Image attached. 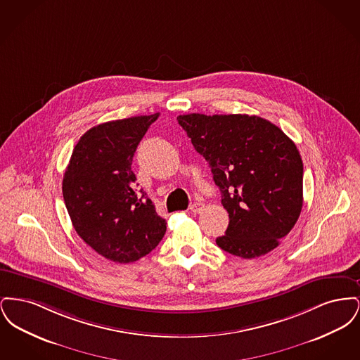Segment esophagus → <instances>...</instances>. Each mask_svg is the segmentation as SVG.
<instances>
[{"label": "esophagus", "mask_w": 360, "mask_h": 360, "mask_svg": "<svg viewBox=\"0 0 360 360\" xmlns=\"http://www.w3.org/2000/svg\"><path fill=\"white\" fill-rule=\"evenodd\" d=\"M202 209H204V204H201V202H194L193 205L190 206V210L193 213H200Z\"/></svg>", "instance_id": "obj_1"}]
</instances>
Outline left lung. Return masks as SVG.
I'll return each mask as SVG.
<instances>
[{"instance_id": "1", "label": "left lung", "mask_w": 360, "mask_h": 360, "mask_svg": "<svg viewBox=\"0 0 360 360\" xmlns=\"http://www.w3.org/2000/svg\"><path fill=\"white\" fill-rule=\"evenodd\" d=\"M176 120L209 163L229 214L217 245L243 259L273 251L304 202V165L292 140L257 116L190 113Z\"/></svg>"}]
</instances>
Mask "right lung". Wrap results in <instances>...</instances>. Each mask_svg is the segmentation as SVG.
I'll return each mask as SVG.
<instances>
[{"instance_id": "1", "label": "right lung", "mask_w": 360, "mask_h": 360, "mask_svg": "<svg viewBox=\"0 0 360 360\" xmlns=\"http://www.w3.org/2000/svg\"><path fill=\"white\" fill-rule=\"evenodd\" d=\"M159 117L136 116L93 127L79 139L62 191L74 229L97 254L131 263L150 254L166 233V220L136 188L132 159Z\"/></svg>"}]
</instances>
